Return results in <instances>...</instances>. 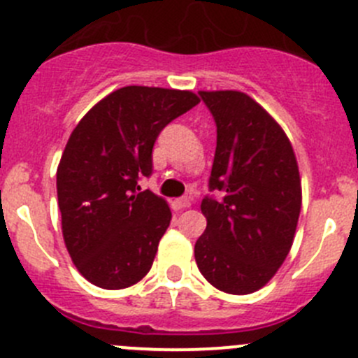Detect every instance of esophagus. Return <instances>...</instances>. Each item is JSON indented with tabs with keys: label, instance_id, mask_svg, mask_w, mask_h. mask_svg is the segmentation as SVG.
<instances>
[{
	"label": "esophagus",
	"instance_id": "esophagus-1",
	"mask_svg": "<svg viewBox=\"0 0 358 358\" xmlns=\"http://www.w3.org/2000/svg\"><path fill=\"white\" fill-rule=\"evenodd\" d=\"M190 206V201L187 199V197H180V199H176L173 202V208L176 209V211H180V209H185Z\"/></svg>",
	"mask_w": 358,
	"mask_h": 358
}]
</instances>
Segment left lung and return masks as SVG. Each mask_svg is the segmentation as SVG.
I'll return each instance as SVG.
<instances>
[{"instance_id":"1","label":"left lung","mask_w":358,"mask_h":358,"mask_svg":"<svg viewBox=\"0 0 358 358\" xmlns=\"http://www.w3.org/2000/svg\"><path fill=\"white\" fill-rule=\"evenodd\" d=\"M216 124L209 192L201 211L204 234L196 263L216 289L249 294L262 289L292 246L301 180L294 150L275 119L246 93L199 92Z\"/></svg>"}]
</instances>
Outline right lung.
I'll return each instance as SVG.
<instances>
[{
	"mask_svg": "<svg viewBox=\"0 0 358 358\" xmlns=\"http://www.w3.org/2000/svg\"><path fill=\"white\" fill-rule=\"evenodd\" d=\"M199 103L192 92L124 86L86 112L57 169L69 255L86 280L124 289L149 273L171 222L162 197L140 192L166 124Z\"/></svg>",
	"mask_w": 358,
	"mask_h": 358,
	"instance_id": "right-lung-1",
	"label": "right lung"
}]
</instances>
